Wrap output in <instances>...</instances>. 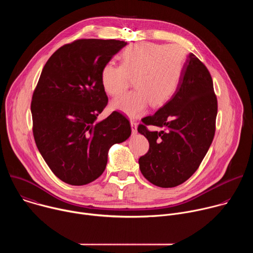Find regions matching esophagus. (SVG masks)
<instances>
[{"mask_svg":"<svg viewBox=\"0 0 253 253\" xmlns=\"http://www.w3.org/2000/svg\"><path fill=\"white\" fill-rule=\"evenodd\" d=\"M130 124H131V129H132V133L136 134L137 133V122L134 119L130 120Z\"/></svg>","mask_w":253,"mask_h":253,"instance_id":"esophagus-1","label":"esophagus"}]
</instances>
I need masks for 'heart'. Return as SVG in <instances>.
I'll return each mask as SVG.
<instances>
[{
  "label": "heart",
  "instance_id": "1",
  "mask_svg": "<svg viewBox=\"0 0 253 253\" xmlns=\"http://www.w3.org/2000/svg\"><path fill=\"white\" fill-rule=\"evenodd\" d=\"M121 65L107 63L101 83L107 94L118 96L134 78L135 90L112 102V107L130 117L145 112L151 104L162 107L175 95L181 80L185 52L178 45L136 43L121 53Z\"/></svg>",
  "mask_w": 253,
  "mask_h": 253
}]
</instances>
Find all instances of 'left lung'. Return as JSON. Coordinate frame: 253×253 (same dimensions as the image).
Returning <instances> with one entry per match:
<instances>
[{"mask_svg":"<svg viewBox=\"0 0 253 253\" xmlns=\"http://www.w3.org/2000/svg\"><path fill=\"white\" fill-rule=\"evenodd\" d=\"M217 98L206 66L192 53L187 57L178 89L154 114L144 117L138 132L149 142L139 158L141 173L152 184L170 188L185 182L198 169L215 134ZM157 126L161 131H150Z\"/></svg>","mask_w":253,"mask_h":253,"instance_id":"1","label":"left lung"}]
</instances>
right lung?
I'll list each match as a JSON object with an SVG mask.
<instances>
[{
    "label": "right lung",
    "instance_id": "add662e5",
    "mask_svg": "<svg viewBox=\"0 0 253 253\" xmlns=\"http://www.w3.org/2000/svg\"><path fill=\"white\" fill-rule=\"evenodd\" d=\"M126 44L75 40L59 48L43 68L31 102L33 135L47 165L65 183L94 181L106 168L109 148L131 135L130 122L120 112L96 122L108 104L102 68Z\"/></svg>",
    "mask_w": 253,
    "mask_h": 253
}]
</instances>
